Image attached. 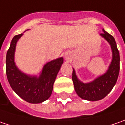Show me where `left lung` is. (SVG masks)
<instances>
[{"label":"left lung","mask_w":125,"mask_h":125,"mask_svg":"<svg viewBox=\"0 0 125 125\" xmlns=\"http://www.w3.org/2000/svg\"><path fill=\"white\" fill-rule=\"evenodd\" d=\"M100 35L106 40L111 46L113 59L106 73L88 83L81 82L73 69L72 81L77 95L82 99L96 101L104 98L111 91L115 85L120 72V53L114 37L105 30Z\"/></svg>","instance_id":"1"}]
</instances>
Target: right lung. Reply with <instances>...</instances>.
Segmentation results:
<instances>
[{"mask_svg": "<svg viewBox=\"0 0 125 125\" xmlns=\"http://www.w3.org/2000/svg\"><path fill=\"white\" fill-rule=\"evenodd\" d=\"M22 34L15 35L12 40L6 54V75L12 90L19 96L30 103H40L47 100L53 91L57 73L63 62L62 57L44 65L39 78L27 76L16 67L14 54L16 43Z\"/></svg>", "mask_w": 125, "mask_h": 125, "instance_id": "add662e5", "label": "right lung"}]
</instances>
